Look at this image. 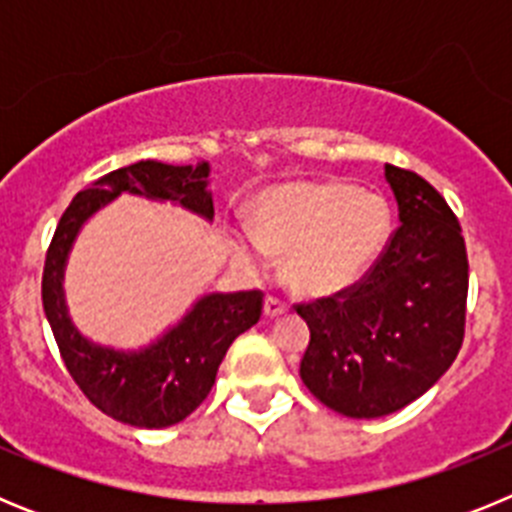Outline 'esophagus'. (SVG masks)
I'll return each mask as SVG.
<instances>
[{"instance_id":"esophagus-1","label":"esophagus","mask_w":512,"mask_h":512,"mask_svg":"<svg viewBox=\"0 0 512 512\" xmlns=\"http://www.w3.org/2000/svg\"><path fill=\"white\" fill-rule=\"evenodd\" d=\"M287 302L277 300V297H266L264 302V315L266 318H282V315H287Z\"/></svg>"}]
</instances>
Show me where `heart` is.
<instances>
[{"label": "heart", "mask_w": 512, "mask_h": 512, "mask_svg": "<svg viewBox=\"0 0 512 512\" xmlns=\"http://www.w3.org/2000/svg\"><path fill=\"white\" fill-rule=\"evenodd\" d=\"M253 230H233V256L261 274L287 253L289 287L307 297L341 295L372 271L390 241L392 210L382 194L348 182H292L253 200Z\"/></svg>", "instance_id": "b5f03b06"}]
</instances>
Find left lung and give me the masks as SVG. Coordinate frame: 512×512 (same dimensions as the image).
I'll return each instance as SVG.
<instances>
[{
    "mask_svg": "<svg viewBox=\"0 0 512 512\" xmlns=\"http://www.w3.org/2000/svg\"><path fill=\"white\" fill-rule=\"evenodd\" d=\"M400 228L341 295L297 305L310 328L307 390L346 418H382L446 374L464 341L469 261L456 215L415 171L384 166Z\"/></svg>",
    "mask_w": 512,
    "mask_h": 512,
    "instance_id": "obj_1",
    "label": "left lung"
}]
</instances>
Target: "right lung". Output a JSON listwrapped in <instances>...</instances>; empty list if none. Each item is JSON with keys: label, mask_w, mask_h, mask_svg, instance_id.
Returning a JSON list of instances; mask_svg holds the SVG:
<instances>
[{"label": "right lung", "mask_w": 512, "mask_h": 512, "mask_svg": "<svg viewBox=\"0 0 512 512\" xmlns=\"http://www.w3.org/2000/svg\"><path fill=\"white\" fill-rule=\"evenodd\" d=\"M207 184V161L197 166L138 161L112 171L71 200L45 256L43 310L63 364L92 405L135 428H169L200 408L230 343L259 323L264 295L259 289L202 295L164 336L135 351H122L89 341L71 323L63 295L66 261L84 223L120 194L171 202L212 220L215 207Z\"/></svg>", "instance_id": "obj_1"}]
</instances>
